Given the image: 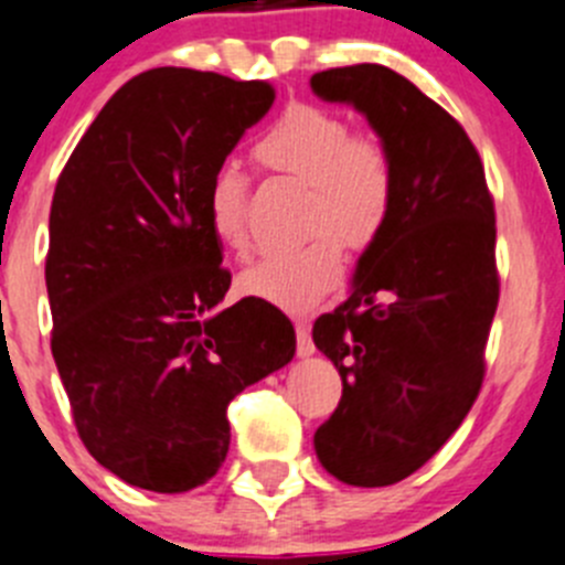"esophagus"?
I'll return each mask as SVG.
<instances>
[{
  "instance_id": "1",
  "label": "esophagus",
  "mask_w": 565,
  "mask_h": 565,
  "mask_svg": "<svg viewBox=\"0 0 565 565\" xmlns=\"http://www.w3.org/2000/svg\"><path fill=\"white\" fill-rule=\"evenodd\" d=\"M317 353V347H313V339H310L308 324L299 322L297 324V355L299 359H308V355Z\"/></svg>"
}]
</instances>
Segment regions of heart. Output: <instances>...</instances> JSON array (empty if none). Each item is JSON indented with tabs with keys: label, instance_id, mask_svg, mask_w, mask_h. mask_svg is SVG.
Returning <instances> with one entry per match:
<instances>
[{
	"label": "heart",
	"instance_id": "b5f03b06",
	"mask_svg": "<svg viewBox=\"0 0 565 565\" xmlns=\"http://www.w3.org/2000/svg\"><path fill=\"white\" fill-rule=\"evenodd\" d=\"M257 164L308 181L305 243L260 257L237 277V291L291 313L313 310L344 274V247L364 252L384 235L395 206V162L372 134H355L339 111L294 103L257 137ZM248 179L237 164L212 170L206 218L230 255H248Z\"/></svg>",
	"mask_w": 565,
	"mask_h": 565
}]
</instances>
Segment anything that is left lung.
Listing matches in <instances>:
<instances>
[{
    "mask_svg": "<svg viewBox=\"0 0 565 565\" xmlns=\"http://www.w3.org/2000/svg\"><path fill=\"white\" fill-rule=\"evenodd\" d=\"M322 100L359 108L395 162V206L355 266L353 291L313 324L341 401L313 434L339 482L386 488L462 426L484 381L499 305L495 210L465 128L381 64L317 72Z\"/></svg>",
    "mask_w": 565,
    "mask_h": 565,
    "instance_id": "obj_1",
    "label": "left lung"
}]
</instances>
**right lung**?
I'll return each mask as SVG.
<instances>
[{
	"label": "right lung",
	"mask_w": 565,
	"mask_h": 565,
	"mask_svg": "<svg viewBox=\"0 0 565 565\" xmlns=\"http://www.w3.org/2000/svg\"><path fill=\"white\" fill-rule=\"evenodd\" d=\"M263 81L159 66L117 89L55 184L53 359L86 451L134 488L184 493L230 451L226 406L286 366L282 310L241 299L206 184L271 108Z\"/></svg>",
	"instance_id": "1"
}]
</instances>
